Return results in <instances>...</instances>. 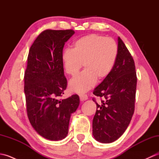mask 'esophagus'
Returning a JSON list of instances; mask_svg holds the SVG:
<instances>
[{
  "instance_id": "34e87169",
  "label": "esophagus",
  "mask_w": 159,
  "mask_h": 159,
  "mask_svg": "<svg viewBox=\"0 0 159 159\" xmlns=\"http://www.w3.org/2000/svg\"><path fill=\"white\" fill-rule=\"evenodd\" d=\"M79 97L80 101H85L88 99V96L85 95V94H80V95H79Z\"/></svg>"
}]
</instances>
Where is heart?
Here are the masks:
<instances>
[{
	"mask_svg": "<svg viewBox=\"0 0 159 159\" xmlns=\"http://www.w3.org/2000/svg\"><path fill=\"white\" fill-rule=\"evenodd\" d=\"M117 46L111 38L97 34L82 37L74 42L72 49H66L61 55L65 72L75 76L83 66L85 70L71 79L69 89L73 92H86L109 75L116 64Z\"/></svg>",
	"mask_w": 159,
	"mask_h": 159,
	"instance_id": "b5f03b06",
	"label": "heart"
}]
</instances>
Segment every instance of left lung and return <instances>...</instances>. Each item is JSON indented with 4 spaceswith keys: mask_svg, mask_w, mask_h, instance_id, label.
<instances>
[{
    "mask_svg": "<svg viewBox=\"0 0 159 159\" xmlns=\"http://www.w3.org/2000/svg\"><path fill=\"white\" fill-rule=\"evenodd\" d=\"M117 49L113 69L93 92L104 99L100 104L96 102L97 110L92 123L94 139L102 143H112L122 135L134 110L137 88L134 62L120 37Z\"/></svg>",
    "mask_w": 159,
    "mask_h": 159,
    "instance_id": "left-lung-1",
    "label": "left lung"
}]
</instances>
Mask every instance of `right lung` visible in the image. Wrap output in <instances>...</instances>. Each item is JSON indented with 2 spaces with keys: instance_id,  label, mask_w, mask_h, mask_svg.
<instances>
[{
  "instance_id": "add662e5",
  "label": "right lung",
  "mask_w": 159,
  "mask_h": 159,
  "mask_svg": "<svg viewBox=\"0 0 159 159\" xmlns=\"http://www.w3.org/2000/svg\"><path fill=\"white\" fill-rule=\"evenodd\" d=\"M73 30H46L29 50L25 73L26 111L31 126L39 135L60 141L68 134L70 116L79 105L75 94L60 100L67 87L61 55Z\"/></svg>"
}]
</instances>
